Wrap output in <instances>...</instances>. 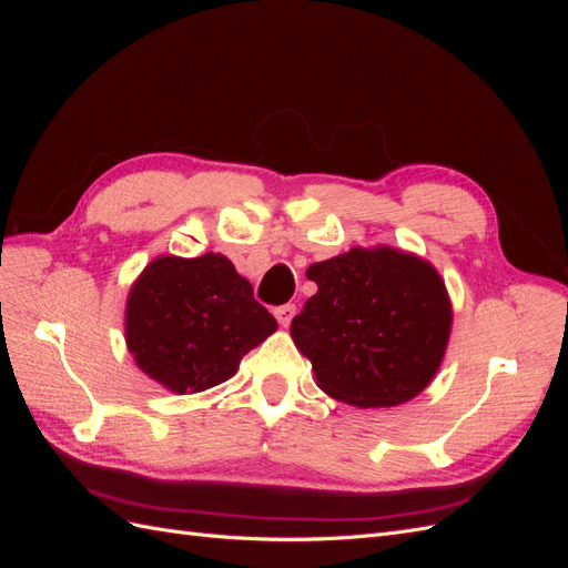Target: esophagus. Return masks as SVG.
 <instances>
[{"label":"esophagus","mask_w":568,"mask_h":568,"mask_svg":"<svg viewBox=\"0 0 568 568\" xmlns=\"http://www.w3.org/2000/svg\"><path fill=\"white\" fill-rule=\"evenodd\" d=\"M294 315H296V305H291V303L280 305L277 311H274V317H277V322L284 326V329L291 324V320H294Z\"/></svg>","instance_id":"obj_1"}]
</instances>
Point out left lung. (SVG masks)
Wrapping results in <instances>:
<instances>
[{
	"label": "left lung",
	"instance_id": "8db88e82",
	"mask_svg": "<svg viewBox=\"0 0 568 568\" xmlns=\"http://www.w3.org/2000/svg\"><path fill=\"white\" fill-rule=\"evenodd\" d=\"M317 294L291 322L315 384L353 407H395L432 384L453 332L438 270L395 246H353L313 263Z\"/></svg>",
	"mask_w": 568,
	"mask_h": 568
}]
</instances>
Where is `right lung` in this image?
<instances>
[{"label": "right lung", "mask_w": 568, "mask_h": 568, "mask_svg": "<svg viewBox=\"0 0 568 568\" xmlns=\"http://www.w3.org/2000/svg\"><path fill=\"white\" fill-rule=\"evenodd\" d=\"M277 332L253 286L222 253L159 255L130 286L125 343L149 379L186 395L232 379L242 357Z\"/></svg>", "instance_id": "obj_1"}]
</instances>
